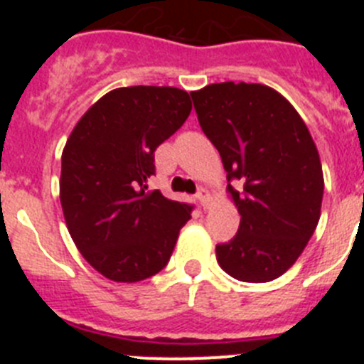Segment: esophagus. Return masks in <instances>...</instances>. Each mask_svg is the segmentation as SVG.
<instances>
[{
    "label": "esophagus",
    "mask_w": 364,
    "mask_h": 364,
    "mask_svg": "<svg viewBox=\"0 0 364 364\" xmlns=\"http://www.w3.org/2000/svg\"><path fill=\"white\" fill-rule=\"evenodd\" d=\"M197 198H198V202H200L202 210H210L211 204H213V198H211V195L208 189H200V191L197 193Z\"/></svg>",
    "instance_id": "esophagus-1"
}]
</instances>
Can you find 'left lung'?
<instances>
[{
	"label": "left lung",
	"instance_id": "1",
	"mask_svg": "<svg viewBox=\"0 0 364 364\" xmlns=\"http://www.w3.org/2000/svg\"><path fill=\"white\" fill-rule=\"evenodd\" d=\"M204 134L220 154L240 215L233 240L215 247L220 268L269 282L295 264L321 217L319 151L294 105L262 83H211L191 92Z\"/></svg>",
	"mask_w": 364,
	"mask_h": 364
}]
</instances>
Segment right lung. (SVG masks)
I'll use <instances>...</instances> for the list:
<instances>
[{
  "instance_id": "1",
  "label": "right lung",
  "mask_w": 364,
  "mask_h": 364,
  "mask_svg": "<svg viewBox=\"0 0 364 364\" xmlns=\"http://www.w3.org/2000/svg\"><path fill=\"white\" fill-rule=\"evenodd\" d=\"M189 112V95L176 87H120L87 109L67 138L60 176L67 230L109 281L159 273L191 218V205L147 189L154 151Z\"/></svg>"
}]
</instances>
